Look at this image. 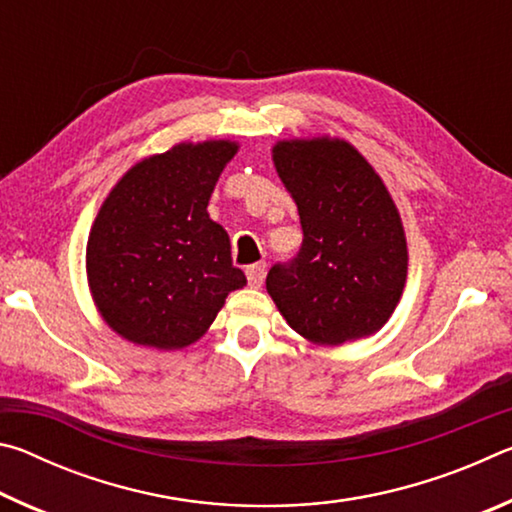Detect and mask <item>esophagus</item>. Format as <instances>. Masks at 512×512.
<instances>
[{
	"label": "esophagus",
	"mask_w": 512,
	"mask_h": 512,
	"mask_svg": "<svg viewBox=\"0 0 512 512\" xmlns=\"http://www.w3.org/2000/svg\"><path fill=\"white\" fill-rule=\"evenodd\" d=\"M246 277H248L250 287H262V282H264V277H266V264L264 262L250 264L246 268Z\"/></svg>",
	"instance_id": "1"
}]
</instances>
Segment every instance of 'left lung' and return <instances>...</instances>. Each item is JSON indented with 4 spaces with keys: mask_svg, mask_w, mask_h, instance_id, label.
Returning <instances> with one entry per match:
<instances>
[{
    "mask_svg": "<svg viewBox=\"0 0 512 512\" xmlns=\"http://www.w3.org/2000/svg\"><path fill=\"white\" fill-rule=\"evenodd\" d=\"M273 162L302 225L298 255L266 275L277 309L314 343L375 334L400 302L409 262L391 194L341 140L280 142Z\"/></svg>",
    "mask_w": 512,
    "mask_h": 512,
    "instance_id": "left-lung-1",
    "label": "left lung"
}]
</instances>
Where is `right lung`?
<instances>
[{
    "label": "right lung",
    "instance_id": "1",
    "mask_svg": "<svg viewBox=\"0 0 512 512\" xmlns=\"http://www.w3.org/2000/svg\"><path fill=\"white\" fill-rule=\"evenodd\" d=\"M235 142L178 144L137 162L112 189L88 241V282L124 339L176 350L205 334L246 284L207 203Z\"/></svg>",
    "mask_w": 512,
    "mask_h": 512
}]
</instances>
